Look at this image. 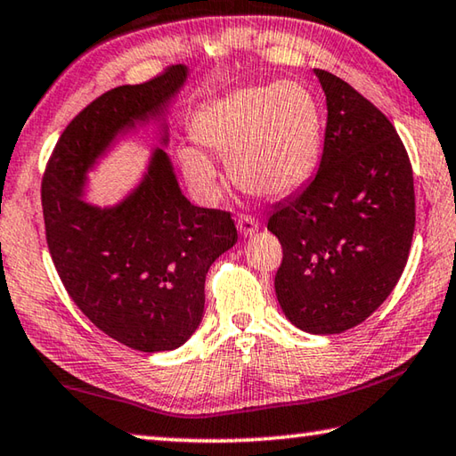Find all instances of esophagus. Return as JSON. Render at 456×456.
<instances>
[{"label": "esophagus", "mask_w": 456, "mask_h": 456, "mask_svg": "<svg viewBox=\"0 0 456 456\" xmlns=\"http://www.w3.org/2000/svg\"><path fill=\"white\" fill-rule=\"evenodd\" d=\"M236 226H238V232H240L242 236H252L254 232H258L260 224L256 218H252V216L242 214V216H238Z\"/></svg>", "instance_id": "1"}]
</instances>
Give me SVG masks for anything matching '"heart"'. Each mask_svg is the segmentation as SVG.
Masks as SVG:
<instances>
[{"label": "heart", "instance_id": "heart-1", "mask_svg": "<svg viewBox=\"0 0 456 456\" xmlns=\"http://www.w3.org/2000/svg\"><path fill=\"white\" fill-rule=\"evenodd\" d=\"M194 138L228 158L230 174L242 190L281 198L314 174L322 148V116L313 92L302 84L244 87L198 111ZM180 162L186 178L212 196L218 182L212 159L183 148Z\"/></svg>", "mask_w": 456, "mask_h": 456}]
</instances>
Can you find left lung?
Here are the masks:
<instances>
[{"label": "left lung", "mask_w": 456, "mask_h": 456, "mask_svg": "<svg viewBox=\"0 0 456 456\" xmlns=\"http://www.w3.org/2000/svg\"><path fill=\"white\" fill-rule=\"evenodd\" d=\"M321 167L278 204L268 230L282 244L274 278L286 318L310 334L366 321L401 278L414 234L412 167L388 118L330 71Z\"/></svg>", "instance_id": "left-lung-1"}]
</instances>
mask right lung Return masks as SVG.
<instances>
[{"label":"right lung","mask_w":456,"mask_h":456,"mask_svg":"<svg viewBox=\"0 0 456 456\" xmlns=\"http://www.w3.org/2000/svg\"><path fill=\"white\" fill-rule=\"evenodd\" d=\"M186 77L180 63L95 98L60 135L42 182L47 248L71 300L102 332L142 353L174 350L196 332L208 268L238 240L234 220L191 204L162 148L114 206L86 202L87 172L138 126L159 122L166 146V110Z\"/></svg>","instance_id":"right-lung-1"}]
</instances>
